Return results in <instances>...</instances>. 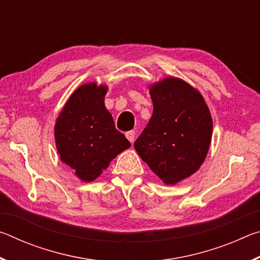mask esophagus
Returning a JSON list of instances; mask_svg holds the SVG:
<instances>
[{
    "label": "esophagus",
    "instance_id": "34e87169",
    "mask_svg": "<svg viewBox=\"0 0 260 260\" xmlns=\"http://www.w3.org/2000/svg\"><path fill=\"white\" fill-rule=\"evenodd\" d=\"M126 138H127V140L129 141L131 143H133L134 142V139H135V132L134 131H128V132H126Z\"/></svg>",
    "mask_w": 260,
    "mask_h": 260
}]
</instances>
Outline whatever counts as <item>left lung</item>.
<instances>
[{
  "instance_id": "left-lung-1",
  "label": "left lung",
  "mask_w": 260,
  "mask_h": 260,
  "mask_svg": "<svg viewBox=\"0 0 260 260\" xmlns=\"http://www.w3.org/2000/svg\"><path fill=\"white\" fill-rule=\"evenodd\" d=\"M153 112L134 148L165 184H177L196 172L208 155L212 117L196 88L166 77L149 86Z\"/></svg>"
}]
</instances>
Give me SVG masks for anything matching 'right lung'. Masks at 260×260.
<instances>
[{"instance_id": "obj_1", "label": "right lung", "mask_w": 260, "mask_h": 260, "mask_svg": "<svg viewBox=\"0 0 260 260\" xmlns=\"http://www.w3.org/2000/svg\"><path fill=\"white\" fill-rule=\"evenodd\" d=\"M108 86L83 83L70 96L55 124V142L60 160L83 182L98 179L110 162L131 147L114 127L104 104Z\"/></svg>"}]
</instances>
